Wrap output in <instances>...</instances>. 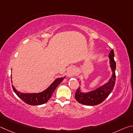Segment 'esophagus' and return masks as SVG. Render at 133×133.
Instances as JSON below:
<instances>
[{
	"mask_svg": "<svg viewBox=\"0 0 133 133\" xmlns=\"http://www.w3.org/2000/svg\"><path fill=\"white\" fill-rule=\"evenodd\" d=\"M75 68H73V67H71V68H69L68 70L66 71V75L68 76V77H71L74 75L75 74Z\"/></svg>",
	"mask_w": 133,
	"mask_h": 133,
	"instance_id": "34e87169",
	"label": "esophagus"
}]
</instances>
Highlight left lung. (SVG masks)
Returning a JSON list of instances; mask_svg holds the SVG:
<instances>
[{"instance_id":"1","label":"left lung","mask_w":133,"mask_h":133,"mask_svg":"<svg viewBox=\"0 0 133 133\" xmlns=\"http://www.w3.org/2000/svg\"><path fill=\"white\" fill-rule=\"evenodd\" d=\"M113 50H111L109 53V57L110 58L111 68L112 69L113 74L109 82L98 89L87 94H83L80 91V88L79 87L75 93V98L79 103L87 106H95L103 102L110 93L112 92L115 87L116 82V62L114 59Z\"/></svg>"}]
</instances>
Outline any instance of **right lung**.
Wrapping results in <instances>:
<instances>
[{"label":"right lung","instance_id":"add662e5","mask_svg":"<svg viewBox=\"0 0 133 133\" xmlns=\"http://www.w3.org/2000/svg\"><path fill=\"white\" fill-rule=\"evenodd\" d=\"M64 78H57V79L52 84L50 85L48 89H46L44 92H42L39 94H21L19 92L17 91V90L15 89L13 86V89L15 94L17 95L18 97L25 102V103L30 105H40L45 103L47 102L49 99L51 98L52 94L54 92L56 88L58 87V85L62 82L64 79Z\"/></svg>","mask_w":133,"mask_h":133}]
</instances>
